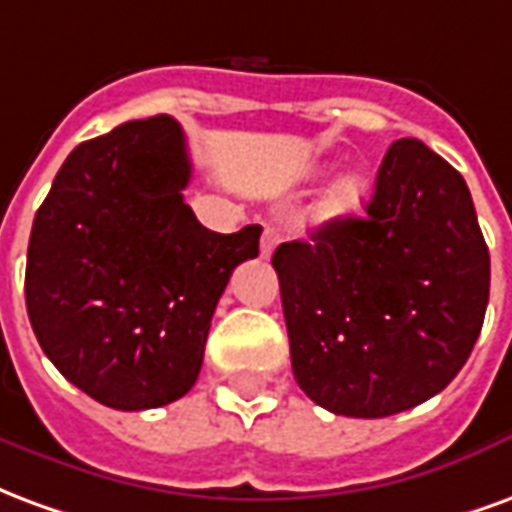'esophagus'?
I'll list each match as a JSON object with an SVG mask.
<instances>
[{"mask_svg": "<svg viewBox=\"0 0 512 512\" xmlns=\"http://www.w3.org/2000/svg\"><path fill=\"white\" fill-rule=\"evenodd\" d=\"M279 241H282L279 227H274V224H266V230H263V235H260V255L271 257V252L277 249Z\"/></svg>", "mask_w": 512, "mask_h": 512, "instance_id": "obj_1", "label": "esophagus"}]
</instances>
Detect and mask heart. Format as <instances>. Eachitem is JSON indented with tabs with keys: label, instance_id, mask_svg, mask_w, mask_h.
<instances>
[{
	"label": "heart",
	"instance_id": "obj_1",
	"mask_svg": "<svg viewBox=\"0 0 512 512\" xmlns=\"http://www.w3.org/2000/svg\"><path fill=\"white\" fill-rule=\"evenodd\" d=\"M367 200V180L362 175H343L337 178L326 189V194L318 202L315 216L321 222H334V219H345L354 216L356 211H362V205Z\"/></svg>",
	"mask_w": 512,
	"mask_h": 512
}]
</instances>
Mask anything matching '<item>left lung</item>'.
Here are the masks:
<instances>
[{
  "mask_svg": "<svg viewBox=\"0 0 512 512\" xmlns=\"http://www.w3.org/2000/svg\"><path fill=\"white\" fill-rule=\"evenodd\" d=\"M365 216L279 244L293 376L318 406L376 419L439 395L483 329L491 257L461 172L397 139Z\"/></svg>",
  "mask_w": 512,
  "mask_h": 512,
  "instance_id": "obj_1",
  "label": "left lung"
}]
</instances>
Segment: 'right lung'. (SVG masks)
I'll return each instance as SVG.
<instances>
[{"label": "right lung", "mask_w": 512, "mask_h": 512, "mask_svg": "<svg viewBox=\"0 0 512 512\" xmlns=\"http://www.w3.org/2000/svg\"><path fill=\"white\" fill-rule=\"evenodd\" d=\"M186 136L169 115L73 147L35 213L29 323L84 395L120 411L167 406L200 376L216 304L260 224L213 233L183 202Z\"/></svg>", "instance_id": "add662e5"}]
</instances>
